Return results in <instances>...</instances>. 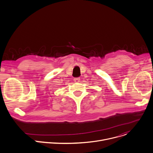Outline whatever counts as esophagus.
Returning <instances> with one entry per match:
<instances>
[{
  "mask_svg": "<svg viewBox=\"0 0 153 153\" xmlns=\"http://www.w3.org/2000/svg\"><path fill=\"white\" fill-rule=\"evenodd\" d=\"M80 79L79 77H78V78H74V82H80Z\"/></svg>",
  "mask_w": 153,
  "mask_h": 153,
  "instance_id": "34e87169",
  "label": "esophagus"
}]
</instances>
